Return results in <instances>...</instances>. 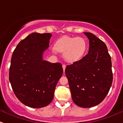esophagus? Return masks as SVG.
<instances>
[{
	"instance_id": "esophagus-1",
	"label": "esophagus",
	"mask_w": 123,
	"mask_h": 123,
	"mask_svg": "<svg viewBox=\"0 0 123 123\" xmlns=\"http://www.w3.org/2000/svg\"><path fill=\"white\" fill-rule=\"evenodd\" d=\"M63 66V71H64H64H65V69H66V64H63V66Z\"/></svg>"
}]
</instances>
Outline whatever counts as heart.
I'll use <instances>...</instances> for the list:
<instances>
[{
	"label": "heart",
	"mask_w": 123,
	"mask_h": 123,
	"mask_svg": "<svg viewBox=\"0 0 123 123\" xmlns=\"http://www.w3.org/2000/svg\"><path fill=\"white\" fill-rule=\"evenodd\" d=\"M88 42L80 37L64 36L55 43L53 51L64 53V58L67 62L73 63L80 60L85 55L88 49Z\"/></svg>",
	"instance_id": "obj_1"
}]
</instances>
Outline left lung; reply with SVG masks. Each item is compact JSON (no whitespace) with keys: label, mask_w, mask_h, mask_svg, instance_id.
<instances>
[{"label":"left lung","mask_w":123,"mask_h":123,"mask_svg":"<svg viewBox=\"0 0 123 123\" xmlns=\"http://www.w3.org/2000/svg\"><path fill=\"white\" fill-rule=\"evenodd\" d=\"M84 34L89 40L88 54L67 66L65 73L74 103L82 108H91L105 98L113 76L111 56L105 44L93 34Z\"/></svg>","instance_id":"left-lung-1"}]
</instances>
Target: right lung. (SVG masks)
Listing matches in <instances>:
<instances>
[{"label": "right lung", "mask_w": 123, "mask_h": 123, "mask_svg": "<svg viewBox=\"0 0 123 123\" xmlns=\"http://www.w3.org/2000/svg\"><path fill=\"white\" fill-rule=\"evenodd\" d=\"M51 35L30 34L19 43L11 58L9 78L12 90L22 104L31 108H42L51 103L63 74L61 63L43 60Z\"/></svg>", "instance_id": "1"}]
</instances>
